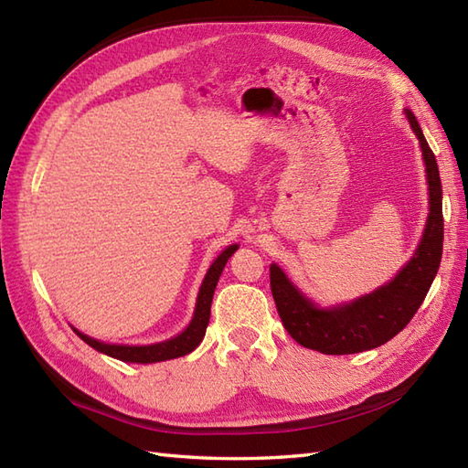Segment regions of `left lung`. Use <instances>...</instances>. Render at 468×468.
Returning <instances> with one entry per match:
<instances>
[{
    "label": "left lung",
    "instance_id": "1",
    "mask_svg": "<svg viewBox=\"0 0 468 468\" xmlns=\"http://www.w3.org/2000/svg\"><path fill=\"white\" fill-rule=\"evenodd\" d=\"M404 114L420 144L429 185V217L419 245L399 273L356 300L320 305L305 295L280 265L271 263L270 267L271 293L283 327L297 344L310 350L332 356L357 354L392 340L419 312L439 271L444 237L439 165L412 111L404 108Z\"/></svg>",
    "mask_w": 468,
    "mask_h": 468
}]
</instances>
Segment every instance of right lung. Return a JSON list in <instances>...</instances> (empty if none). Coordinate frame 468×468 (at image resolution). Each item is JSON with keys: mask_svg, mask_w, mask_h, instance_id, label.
<instances>
[{"mask_svg": "<svg viewBox=\"0 0 468 468\" xmlns=\"http://www.w3.org/2000/svg\"><path fill=\"white\" fill-rule=\"evenodd\" d=\"M237 250H239V245H229L215 257V261L211 263V267H208L205 273V280H203L201 287H198L197 303H195V312H193L191 322L186 324L183 332H178L176 335L168 337V340L154 342V344H143V346L108 344V342L96 340V337L80 332L74 325H72V330L80 335L88 346L94 347L96 352L116 357V360H122L128 364H154V362L173 360V357H181V356L191 354L195 347L203 342L207 325H208V317H211V303H213V293H215L217 282L225 270L229 257H231Z\"/></svg>", "mask_w": 468, "mask_h": 468, "instance_id": "1", "label": "right lung"}]
</instances>
